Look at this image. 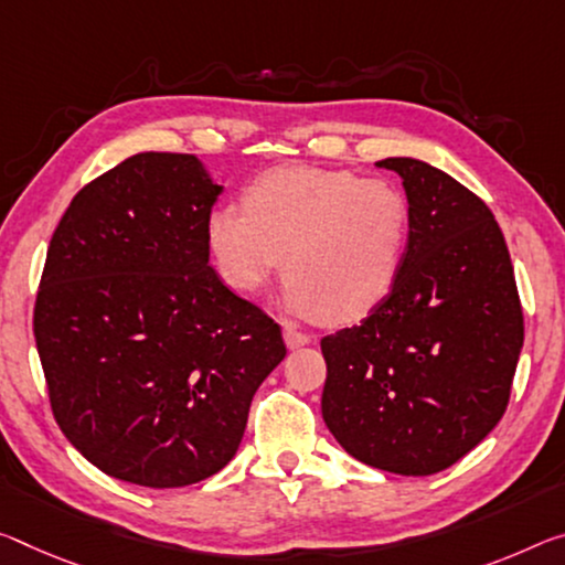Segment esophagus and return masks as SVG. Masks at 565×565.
<instances>
[{
  "label": "esophagus",
  "instance_id": "obj_1",
  "mask_svg": "<svg viewBox=\"0 0 565 565\" xmlns=\"http://www.w3.org/2000/svg\"><path fill=\"white\" fill-rule=\"evenodd\" d=\"M284 342H286V347H289V349H299L303 344H309L311 337L303 334V331H299V329H294V327L286 324L284 327Z\"/></svg>",
  "mask_w": 565,
  "mask_h": 565
}]
</instances>
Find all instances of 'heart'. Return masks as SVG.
Returning a JSON list of instances; mask_svg holds the SVG:
<instances>
[{"label":"heart","instance_id":"1","mask_svg":"<svg viewBox=\"0 0 565 565\" xmlns=\"http://www.w3.org/2000/svg\"><path fill=\"white\" fill-rule=\"evenodd\" d=\"M412 211L387 178L284 166L258 175L241 211L218 205L205 241L221 279L254 294L284 266L286 309L329 324L364 319L405 266Z\"/></svg>","mask_w":565,"mask_h":565}]
</instances>
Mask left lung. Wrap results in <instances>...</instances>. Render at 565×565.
<instances>
[{
  "mask_svg": "<svg viewBox=\"0 0 565 565\" xmlns=\"http://www.w3.org/2000/svg\"><path fill=\"white\" fill-rule=\"evenodd\" d=\"M405 185V266L362 324L321 339V415L344 450L397 476H433L500 423L523 309L495 216L440 168L387 158Z\"/></svg>",
  "mask_w": 565,
  "mask_h": 565,
  "instance_id": "obj_1",
  "label": "left lung"
}]
</instances>
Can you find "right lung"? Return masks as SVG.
<instances>
[{
	"mask_svg": "<svg viewBox=\"0 0 565 565\" xmlns=\"http://www.w3.org/2000/svg\"><path fill=\"white\" fill-rule=\"evenodd\" d=\"M221 191L195 156L138 153L87 183L52 234L34 339L52 415L105 476H216L286 356L279 324L209 266Z\"/></svg>",
	"mask_w": 565,
	"mask_h": 565,
	"instance_id": "add662e5",
	"label": "right lung"
}]
</instances>
